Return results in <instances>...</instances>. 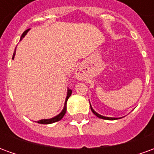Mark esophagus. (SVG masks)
<instances>
[{
	"mask_svg": "<svg viewBox=\"0 0 154 154\" xmlns=\"http://www.w3.org/2000/svg\"><path fill=\"white\" fill-rule=\"evenodd\" d=\"M77 77H79V73H77Z\"/></svg>",
	"mask_w": 154,
	"mask_h": 154,
	"instance_id": "obj_1",
	"label": "esophagus"
}]
</instances>
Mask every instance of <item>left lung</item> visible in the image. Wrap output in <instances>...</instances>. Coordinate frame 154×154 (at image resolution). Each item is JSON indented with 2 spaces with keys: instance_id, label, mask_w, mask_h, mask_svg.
<instances>
[{
  "instance_id": "obj_1",
  "label": "left lung",
  "mask_w": 154,
  "mask_h": 154,
  "mask_svg": "<svg viewBox=\"0 0 154 154\" xmlns=\"http://www.w3.org/2000/svg\"><path fill=\"white\" fill-rule=\"evenodd\" d=\"M91 111L93 112L94 115H96V116H97V117H99V118H100V119H109V120H114V119H117L118 118H112V117H106V116H100V115H99L98 113H97L95 110L92 109V107H91Z\"/></svg>"
}]
</instances>
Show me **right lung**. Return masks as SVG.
Segmentation results:
<instances>
[{
    "mask_svg": "<svg viewBox=\"0 0 154 154\" xmlns=\"http://www.w3.org/2000/svg\"><path fill=\"white\" fill-rule=\"evenodd\" d=\"M29 30V29H26L23 34H22L21 37H20V40H21L22 38L25 37L26 34L28 33V31ZM15 51L16 49H15V52H14V54H13V57H12V59H14V57H15ZM72 95V90H67V97H66V100H65V103H64V107H63V110L61 111V113L59 115H57V116H55L54 118H51V119H40V120H38V124H44V125H48V124H52V123L54 122H57V121H59L60 119H62V118L63 117L65 113H66V111H67V101L68 100V98L70 97V96Z\"/></svg>",
    "mask_w": 154,
    "mask_h": 154,
    "instance_id": "obj_1",
    "label": "right lung"
}]
</instances>
